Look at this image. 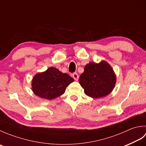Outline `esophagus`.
Instances as JSON below:
<instances>
[{"mask_svg": "<svg viewBox=\"0 0 146 146\" xmlns=\"http://www.w3.org/2000/svg\"><path fill=\"white\" fill-rule=\"evenodd\" d=\"M72 76H73V78L75 79V80H78V79L79 78V76H78V75L76 73H73Z\"/></svg>", "mask_w": 146, "mask_h": 146, "instance_id": "obj_1", "label": "esophagus"}]
</instances>
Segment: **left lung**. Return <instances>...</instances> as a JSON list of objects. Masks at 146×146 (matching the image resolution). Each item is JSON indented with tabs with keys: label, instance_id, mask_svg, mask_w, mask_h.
I'll list each match as a JSON object with an SVG mask.
<instances>
[{
	"label": "left lung",
	"instance_id": "1",
	"mask_svg": "<svg viewBox=\"0 0 146 146\" xmlns=\"http://www.w3.org/2000/svg\"><path fill=\"white\" fill-rule=\"evenodd\" d=\"M79 82L86 95L97 98L110 94L115 85L116 76L106 61L98 64L91 62L85 66Z\"/></svg>",
	"mask_w": 146,
	"mask_h": 146
}]
</instances>
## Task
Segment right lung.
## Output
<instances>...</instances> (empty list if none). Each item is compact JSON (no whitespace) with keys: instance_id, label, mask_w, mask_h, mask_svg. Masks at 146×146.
<instances>
[{"instance_id":"obj_1","label":"right lung","mask_w":146,"mask_h":146,"mask_svg":"<svg viewBox=\"0 0 146 146\" xmlns=\"http://www.w3.org/2000/svg\"><path fill=\"white\" fill-rule=\"evenodd\" d=\"M73 81L68 74L51 67L35 75L33 79L32 89L39 97L51 100L63 95L66 86Z\"/></svg>"}]
</instances>
